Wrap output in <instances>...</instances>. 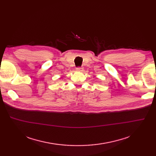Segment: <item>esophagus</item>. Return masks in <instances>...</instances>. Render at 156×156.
Listing matches in <instances>:
<instances>
[{
  "mask_svg": "<svg viewBox=\"0 0 156 156\" xmlns=\"http://www.w3.org/2000/svg\"><path fill=\"white\" fill-rule=\"evenodd\" d=\"M83 68L82 67H78L76 68V71H77V72H81V71H83Z\"/></svg>",
  "mask_w": 156,
  "mask_h": 156,
  "instance_id": "34e87169",
  "label": "esophagus"
}]
</instances>
